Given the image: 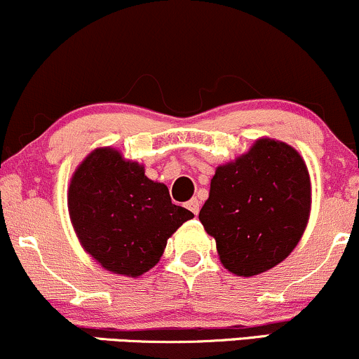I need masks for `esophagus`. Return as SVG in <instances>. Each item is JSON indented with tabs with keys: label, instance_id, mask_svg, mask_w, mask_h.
<instances>
[{
	"label": "esophagus",
	"instance_id": "obj_1",
	"mask_svg": "<svg viewBox=\"0 0 359 359\" xmlns=\"http://www.w3.org/2000/svg\"><path fill=\"white\" fill-rule=\"evenodd\" d=\"M199 208H201V203H199V201H197V199H191V201H189V203H187V209H189V211H191L192 214H196V216H197V214H199Z\"/></svg>",
	"mask_w": 359,
	"mask_h": 359
}]
</instances>
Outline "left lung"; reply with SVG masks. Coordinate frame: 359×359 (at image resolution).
<instances>
[{
	"label": "left lung",
	"mask_w": 359,
	"mask_h": 359,
	"mask_svg": "<svg viewBox=\"0 0 359 359\" xmlns=\"http://www.w3.org/2000/svg\"><path fill=\"white\" fill-rule=\"evenodd\" d=\"M311 212L306 162L283 142L262 138L231 163L217 167L199 212L221 263L253 277L273 269L297 246Z\"/></svg>",
	"instance_id": "1"
}]
</instances>
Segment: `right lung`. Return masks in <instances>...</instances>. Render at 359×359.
<instances>
[{
    "label": "right lung",
    "instance_id": "add662e5",
    "mask_svg": "<svg viewBox=\"0 0 359 359\" xmlns=\"http://www.w3.org/2000/svg\"><path fill=\"white\" fill-rule=\"evenodd\" d=\"M69 214L84 250L106 270L138 277L158 263L167 240L194 214L172 203L167 185L113 148H97L77 167Z\"/></svg>",
    "mask_w": 359,
    "mask_h": 359
}]
</instances>
